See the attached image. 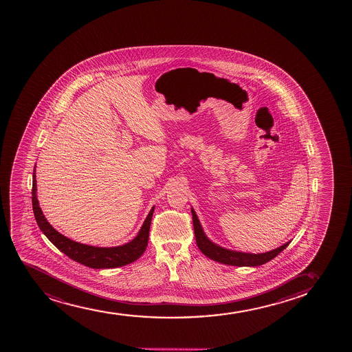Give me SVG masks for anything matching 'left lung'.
I'll return each mask as SVG.
<instances>
[{"instance_id":"left-lung-1","label":"left lung","mask_w":352,"mask_h":352,"mask_svg":"<svg viewBox=\"0 0 352 352\" xmlns=\"http://www.w3.org/2000/svg\"><path fill=\"white\" fill-rule=\"evenodd\" d=\"M191 214H192V222H194L195 237H196V243H197L199 250L202 251L206 257H209L216 262L226 264V265L258 267V265L265 264L271 259L275 258L276 256L280 254L290 244V242H287L277 249L263 252V254H248V252L229 250V249L219 247L217 244L211 242L210 239H208L204 234L201 223L198 221L197 214L192 208H191Z\"/></svg>"}]
</instances>
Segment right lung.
<instances>
[{
    "mask_svg": "<svg viewBox=\"0 0 352 352\" xmlns=\"http://www.w3.org/2000/svg\"><path fill=\"white\" fill-rule=\"evenodd\" d=\"M36 190V175H35V169H34L32 202V211H34L37 226H40L41 231L47 236V239L53 243L58 250L62 251L65 255L68 256L69 258L73 259L75 262L81 263L85 267H93V269H111V267H123V265L135 262L146 251L148 239H149L150 224H151L155 206H153V209L150 210L149 214L146 216V221L142 226L141 230L138 231V236L133 241H130L129 243H126L123 245H118V247H91V245L81 244V243L69 239L68 237L60 234L49 224L38 206Z\"/></svg>",
    "mask_w": 352,
    "mask_h": 352,
    "instance_id": "obj_1",
    "label": "right lung"
}]
</instances>
